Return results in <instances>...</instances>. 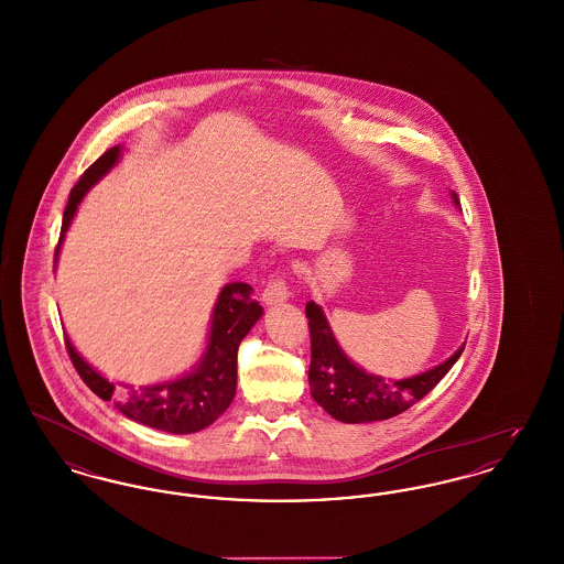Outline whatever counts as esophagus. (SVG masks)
Instances as JSON below:
<instances>
[{
    "instance_id": "esophagus-1",
    "label": "esophagus",
    "mask_w": 564,
    "mask_h": 564,
    "mask_svg": "<svg viewBox=\"0 0 564 564\" xmlns=\"http://www.w3.org/2000/svg\"><path fill=\"white\" fill-rule=\"evenodd\" d=\"M290 297V290H288V285H285V281L283 279H270L269 283H267V288H264V294H262V300H264V304H281V302H285Z\"/></svg>"
}]
</instances>
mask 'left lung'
I'll use <instances>...</instances> for the list:
<instances>
[{"mask_svg": "<svg viewBox=\"0 0 564 564\" xmlns=\"http://www.w3.org/2000/svg\"><path fill=\"white\" fill-rule=\"evenodd\" d=\"M456 209H460L455 189H451ZM306 317L311 325V370L308 384L313 400L340 423H375L402 414L410 405L423 400L431 389L456 364L465 343L442 364L425 372L405 378H382L357 366L340 343L322 306L306 302Z\"/></svg>", "mask_w": 564, "mask_h": 564, "instance_id": "1", "label": "left lung"}]
</instances>
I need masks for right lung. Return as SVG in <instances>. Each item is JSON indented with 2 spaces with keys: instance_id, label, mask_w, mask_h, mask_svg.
<instances>
[{
  "instance_id": "add662e5",
  "label": "right lung",
  "mask_w": 564,
  "mask_h": 564,
  "mask_svg": "<svg viewBox=\"0 0 564 564\" xmlns=\"http://www.w3.org/2000/svg\"><path fill=\"white\" fill-rule=\"evenodd\" d=\"M120 159L122 145H113L90 169H86L80 182L72 189L63 214L54 267L58 260L61 245L65 241V235L80 209L84 196L108 175ZM264 308L258 300H253L251 285L241 281L226 283L215 300L207 343L198 361L184 375L141 387L106 378L82 357L80 350L74 347L69 336H65V345L78 375L95 395H99L106 402H113L127 419L139 425L186 435L214 425L235 400L237 350L242 338L251 332L256 323L260 322Z\"/></svg>"
}]
</instances>
